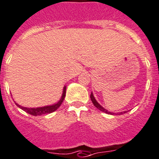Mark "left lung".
Wrapping results in <instances>:
<instances>
[{"label":"left lung","mask_w":159,"mask_h":159,"mask_svg":"<svg viewBox=\"0 0 159 159\" xmlns=\"http://www.w3.org/2000/svg\"><path fill=\"white\" fill-rule=\"evenodd\" d=\"M90 99H91V100H92V102H93V105H94V106L96 107L97 109H99L100 111H103V112H104V113L108 114V115H121V114H123V113H126V111H124V112H121V113H117L116 114V113H112V112H110V111H107L105 108H103V107L100 106V105L98 103V102L96 101V99H95L94 96H93V93H91V95H90Z\"/></svg>","instance_id":"obj_1"}]
</instances>
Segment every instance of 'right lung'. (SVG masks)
<instances>
[{"mask_svg": "<svg viewBox=\"0 0 159 159\" xmlns=\"http://www.w3.org/2000/svg\"><path fill=\"white\" fill-rule=\"evenodd\" d=\"M66 86H64L63 91V95H62V97L60 99L59 102L57 103L54 105H52V106H46V107H37V108H27V107H21L20 105H19L18 103H15L19 107L21 108L22 110H23L24 111H26V113L30 114L31 115H34V116H38V115H45V114H50L53 111H56L58 108L59 107V106L62 104L63 100H64L65 96H66Z\"/></svg>", "mask_w": 159, "mask_h": 159, "instance_id": "1", "label": "right lung"}]
</instances>
